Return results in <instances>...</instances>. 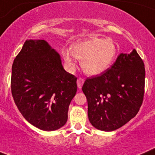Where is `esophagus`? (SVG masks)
Returning <instances> with one entry per match:
<instances>
[{
  "label": "esophagus",
  "mask_w": 155,
  "mask_h": 155,
  "mask_svg": "<svg viewBox=\"0 0 155 155\" xmlns=\"http://www.w3.org/2000/svg\"><path fill=\"white\" fill-rule=\"evenodd\" d=\"M83 83H84V79H83V78H79V79H77V86L79 89H81V88H82Z\"/></svg>",
  "instance_id": "1"
}]
</instances>
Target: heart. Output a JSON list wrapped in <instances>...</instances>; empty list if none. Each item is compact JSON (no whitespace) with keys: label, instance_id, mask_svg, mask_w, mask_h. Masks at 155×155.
I'll return each instance as SVG.
<instances>
[{"label":"heart","instance_id":"b5f03b06","mask_svg":"<svg viewBox=\"0 0 155 155\" xmlns=\"http://www.w3.org/2000/svg\"><path fill=\"white\" fill-rule=\"evenodd\" d=\"M65 63L74 69L73 57L81 60V66L89 75H98L107 70L112 64L117 54V48L111 40L93 38L77 41L71 45L70 51L62 50Z\"/></svg>","mask_w":155,"mask_h":155}]
</instances>
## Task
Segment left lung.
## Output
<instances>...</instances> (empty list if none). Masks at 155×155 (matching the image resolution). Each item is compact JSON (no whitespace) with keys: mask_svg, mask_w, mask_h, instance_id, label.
Listing matches in <instances>:
<instances>
[{"mask_svg":"<svg viewBox=\"0 0 155 155\" xmlns=\"http://www.w3.org/2000/svg\"><path fill=\"white\" fill-rule=\"evenodd\" d=\"M144 84V64L135 49L130 54L120 53L111 68L87 78L82 90L91 124L104 131L126 124L140 110Z\"/></svg>","mask_w":155,"mask_h":155,"instance_id":"obj_1","label":"left lung"}]
</instances>
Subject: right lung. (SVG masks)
<instances>
[{"label": "right lung", "mask_w": 155, "mask_h": 155, "mask_svg": "<svg viewBox=\"0 0 155 155\" xmlns=\"http://www.w3.org/2000/svg\"><path fill=\"white\" fill-rule=\"evenodd\" d=\"M77 78L63 69L60 55L45 40H27L12 65L11 87L25 119L42 130L65 125Z\"/></svg>", "instance_id": "right-lung-1"}]
</instances>
